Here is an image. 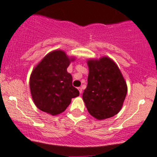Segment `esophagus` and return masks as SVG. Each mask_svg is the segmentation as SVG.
Segmentation results:
<instances>
[{
    "label": "esophagus",
    "instance_id": "esophagus-1",
    "mask_svg": "<svg viewBox=\"0 0 157 157\" xmlns=\"http://www.w3.org/2000/svg\"><path fill=\"white\" fill-rule=\"evenodd\" d=\"M78 91H79L80 94H82V88H81V87H79V88H78Z\"/></svg>",
    "mask_w": 157,
    "mask_h": 157
}]
</instances>
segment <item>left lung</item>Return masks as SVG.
Returning a JSON list of instances; mask_svg holds the SVG:
<instances>
[{
    "label": "left lung",
    "instance_id": "obj_1",
    "mask_svg": "<svg viewBox=\"0 0 157 157\" xmlns=\"http://www.w3.org/2000/svg\"><path fill=\"white\" fill-rule=\"evenodd\" d=\"M88 85L82 98L91 116L97 119L113 117L122 109L127 86L119 67L108 57L89 59Z\"/></svg>",
    "mask_w": 157,
    "mask_h": 157
}]
</instances>
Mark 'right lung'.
Instances as JSON below:
<instances>
[{"label":"right lung","instance_id":"add662e5","mask_svg":"<svg viewBox=\"0 0 157 157\" xmlns=\"http://www.w3.org/2000/svg\"><path fill=\"white\" fill-rule=\"evenodd\" d=\"M74 58L55 50L48 54L33 69L30 77L32 99L40 110L56 116L63 113L71 98L79 95L72 86V77L67 68Z\"/></svg>","mask_w":157,"mask_h":157}]
</instances>
